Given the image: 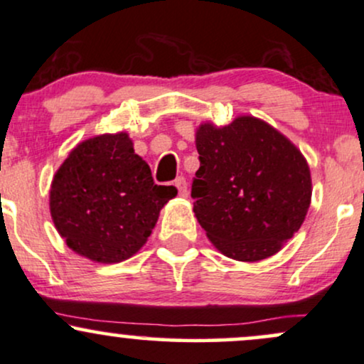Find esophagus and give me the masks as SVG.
Instances as JSON below:
<instances>
[{
	"label": "esophagus",
	"instance_id": "1",
	"mask_svg": "<svg viewBox=\"0 0 364 364\" xmlns=\"http://www.w3.org/2000/svg\"><path fill=\"white\" fill-rule=\"evenodd\" d=\"M173 186L177 187L178 196H181V198H187V182H186V178L177 177V178H175Z\"/></svg>",
	"mask_w": 364,
	"mask_h": 364
}]
</instances>
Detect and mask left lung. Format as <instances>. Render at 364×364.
Instances as JSON below:
<instances>
[{
    "mask_svg": "<svg viewBox=\"0 0 364 364\" xmlns=\"http://www.w3.org/2000/svg\"><path fill=\"white\" fill-rule=\"evenodd\" d=\"M200 166L192 182L194 215L226 257L257 262L300 230L311 200L310 166L271 124L238 115L196 129Z\"/></svg>",
    "mask_w": 364,
    "mask_h": 364,
    "instance_id": "8db88e82",
    "label": "left lung"
}]
</instances>
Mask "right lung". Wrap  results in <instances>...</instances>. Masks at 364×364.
<instances>
[{
  "instance_id": "obj_1",
  "label": "right lung",
  "mask_w": 364,
  "mask_h": 364,
  "mask_svg": "<svg viewBox=\"0 0 364 364\" xmlns=\"http://www.w3.org/2000/svg\"><path fill=\"white\" fill-rule=\"evenodd\" d=\"M177 196L156 186L127 132L81 141L54 173L49 208L73 252L93 262L132 257L151 235L161 208Z\"/></svg>"
}]
</instances>
